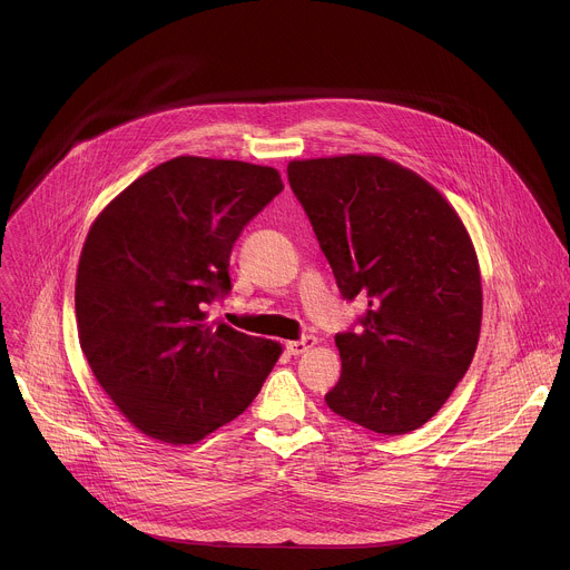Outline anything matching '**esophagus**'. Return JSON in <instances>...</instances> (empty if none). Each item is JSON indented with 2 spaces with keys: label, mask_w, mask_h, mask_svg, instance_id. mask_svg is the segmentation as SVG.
<instances>
[{
  "label": "esophagus",
  "mask_w": 570,
  "mask_h": 570,
  "mask_svg": "<svg viewBox=\"0 0 570 570\" xmlns=\"http://www.w3.org/2000/svg\"><path fill=\"white\" fill-rule=\"evenodd\" d=\"M315 343H317L315 336H302L299 341H288V343H286V352H288L291 356H299V354L308 352Z\"/></svg>",
  "instance_id": "esophagus-1"
}]
</instances>
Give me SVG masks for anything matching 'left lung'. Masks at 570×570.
<instances>
[{
  "instance_id": "left-lung-1",
  "label": "left lung",
  "mask_w": 570,
  "mask_h": 570,
  "mask_svg": "<svg viewBox=\"0 0 570 570\" xmlns=\"http://www.w3.org/2000/svg\"><path fill=\"white\" fill-rule=\"evenodd\" d=\"M288 183L361 327L336 334L330 409L374 433L424 426L475 354L482 286L471 238L444 196L379 155L295 159Z\"/></svg>"
}]
</instances>
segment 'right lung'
<instances>
[{"mask_svg": "<svg viewBox=\"0 0 570 570\" xmlns=\"http://www.w3.org/2000/svg\"><path fill=\"white\" fill-rule=\"evenodd\" d=\"M271 167L174 157L95 220L76 275V322L97 381L144 435L194 444L259 394L282 347L205 322L232 291L234 240L279 191Z\"/></svg>", "mask_w": 570, "mask_h": 570, "instance_id": "right-lung-1", "label": "right lung"}]
</instances>
